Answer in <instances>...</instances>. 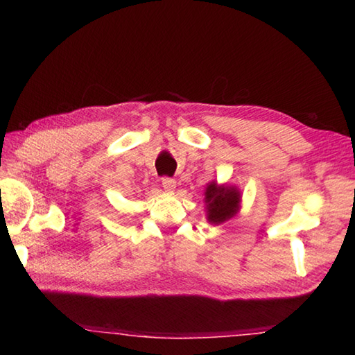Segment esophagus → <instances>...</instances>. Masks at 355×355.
<instances>
[{
  "label": "esophagus",
  "instance_id": "1",
  "mask_svg": "<svg viewBox=\"0 0 355 355\" xmlns=\"http://www.w3.org/2000/svg\"><path fill=\"white\" fill-rule=\"evenodd\" d=\"M162 184H163V189L166 192H173V191H175V187H177V182L171 177L162 178Z\"/></svg>",
  "mask_w": 355,
  "mask_h": 355
}]
</instances>
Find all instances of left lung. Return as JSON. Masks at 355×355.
<instances>
[{
	"mask_svg": "<svg viewBox=\"0 0 355 355\" xmlns=\"http://www.w3.org/2000/svg\"><path fill=\"white\" fill-rule=\"evenodd\" d=\"M206 205H207V221L210 224H221L235 216L239 210L241 193L235 186L212 182L206 187Z\"/></svg>",
	"mask_w": 355,
	"mask_h": 355,
	"instance_id": "8db88e82",
	"label": "left lung"
}]
</instances>
